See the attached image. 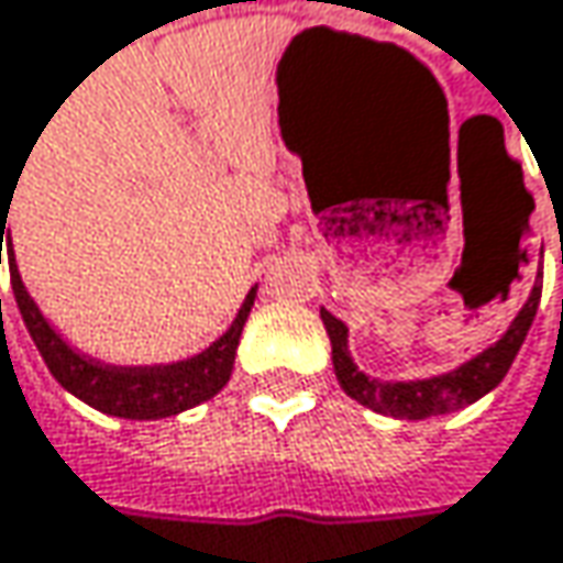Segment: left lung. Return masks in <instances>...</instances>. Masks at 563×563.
Instances as JSON below:
<instances>
[{"mask_svg": "<svg viewBox=\"0 0 563 563\" xmlns=\"http://www.w3.org/2000/svg\"><path fill=\"white\" fill-rule=\"evenodd\" d=\"M542 289L532 286L526 306L516 312L510 328L472 360L459 363L455 369H449L443 376H427V379H405V382H382L366 376L347 347V324L341 318L321 309V321L324 331L331 338V360H334V376L341 382V388L347 391L353 401H360L369 411L385 413V417H401V420H423V417H440V413H452L459 408L475 405L487 391H494L507 369L512 366L516 353L522 347L532 318L539 309Z\"/></svg>", "mask_w": 563, "mask_h": 563, "instance_id": "obj_1", "label": "left lung"}]
</instances>
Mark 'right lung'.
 <instances>
[{
    "label": "right lung",
    "instance_id": "right-lung-1",
    "mask_svg": "<svg viewBox=\"0 0 563 563\" xmlns=\"http://www.w3.org/2000/svg\"><path fill=\"white\" fill-rule=\"evenodd\" d=\"M5 219H9V203L5 207L0 203V251L5 242L18 312L24 318V328H27L34 347L41 350L53 379L59 382L69 395H76L88 408L111 413V417L162 420V417H175L187 408H197V405L210 401L216 391H222V385L232 376L239 338L249 321L257 286H251L249 296L242 299V309L235 314V321L225 328V334H219L210 347L194 353V356L172 360V363H152V366L98 363L76 347H69V341L53 328L44 312L37 309V302L31 299L27 286L18 274L15 249H12V235L5 229Z\"/></svg>",
    "mask_w": 563,
    "mask_h": 563
}]
</instances>
